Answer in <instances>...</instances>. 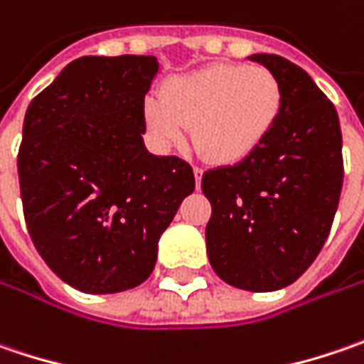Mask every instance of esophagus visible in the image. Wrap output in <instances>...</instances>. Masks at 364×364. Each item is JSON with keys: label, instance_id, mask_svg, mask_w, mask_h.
Instances as JSON below:
<instances>
[{"label": "esophagus", "instance_id": "34e87169", "mask_svg": "<svg viewBox=\"0 0 364 364\" xmlns=\"http://www.w3.org/2000/svg\"><path fill=\"white\" fill-rule=\"evenodd\" d=\"M193 175H196V185H201V175H203V168H199V166H196L193 168Z\"/></svg>", "mask_w": 364, "mask_h": 364}]
</instances>
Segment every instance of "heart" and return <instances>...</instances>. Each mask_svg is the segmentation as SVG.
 <instances>
[{"mask_svg":"<svg viewBox=\"0 0 364 364\" xmlns=\"http://www.w3.org/2000/svg\"><path fill=\"white\" fill-rule=\"evenodd\" d=\"M283 102L275 73L257 65L218 63L166 81L163 100L144 102L142 119L156 151L183 144L191 126L193 140L210 161L234 165L267 142Z\"/></svg>","mask_w":364,"mask_h":364,"instance_id":"heart-1","label":"heart"}]
</instances>
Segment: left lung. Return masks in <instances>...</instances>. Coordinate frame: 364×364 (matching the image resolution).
I'll return each mask as SVG.
<instances>
[{
    "mask_svg": "<svg viewBox=\"0 0 364 364\" xmlns=\"http://www.w3.org/2000/svg\"><path fill=\"white\" fill-rule=\"evenodd\" d=\"M275 73L283 114L259 151L203 173L212 203L205 226L215 275L246 291H277L304 275L332 228L342 191L336 107L304 69L279 55H252Z\"/></svg>",
    "mask_w": 364,
    "mask_h": 364,
    "instance_id": "8db88e82",
    "label": "left lung"
}]
</instances>
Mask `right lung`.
<instances>
[{
    "instance_id": "obj_1",
    "label": "right lung",
    "mask_w": 364,
    "mask_h": 364,
    "mask_svg": "<svg viewBox=\"0 0 364 364\" xmlns=\"http://www.w3.org/2000/svg\"><path fill=\"white\" fill-rule=\"evenodd\" d=\"M156 56H81L26 112L18 154L32 242L71 287L119 293L151 277L193 168L144 146Z\"/></svg>"
}]
</instances>
